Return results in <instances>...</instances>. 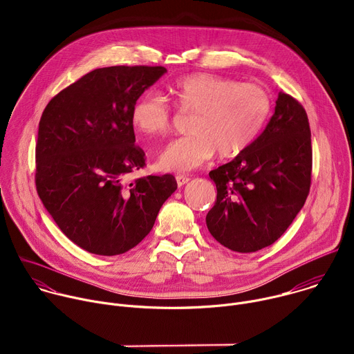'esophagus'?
Wrapping results in <instances>:
<instances>
[{"mask_svg": "<svg viewBox=\"0 0 354 354\" xmlns=\"http://www.w3.org/2000/svg\"><path fill=\"white\" fill-rule=\"evenodd\" d=\"M175 179H176L178 186H183L185 183H187V182H189V178H187L186 175H176V176H175Z\"/></svg>", "mask_w": 354, "mask_h": 354, "instance_id": "1", "label": "esophagus"}]
</instances>
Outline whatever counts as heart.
Returning a JSON list of instances; mask_svg holds the SVG:
<instances>
[{"instance_id":"b5f03b06","label":"heart","mask_w":354,"mask_h":354,"mask_svg":"<svg viewBox=\"0 0 354 354\" xmlns=\"http://www.w3.org/2000/svg\"><path fill=\"white\" fill-rule=\"evenodd\" d=\"M182 113L193 115L192 136L172 141L161 153L162 171L187 172L210 160L235 158L254 144L263 131L272 112L269 93L258 84L234 78L194 73L178 78L169 86ZM133 126L148 137L165 136L172 124L168 99L147 91L131 106Z\"/></svg>"}]
</instances>
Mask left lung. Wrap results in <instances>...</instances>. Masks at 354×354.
I'll list each match as a JSON object with an SVG mask.
<instances>
[{
  "label": "left lung",
  "mask_w": 354,
  "mask_h": 354,
  "mask_svg": "<svg viewBox=\"0 0 354 354\" xmlns=\"http://www.w3.org/2000/svg\"><path fill=\"white\" fill-rule=\"evenodd\" d=\"M311 172L307 112L295 97L280 92L258 140L209 174L217 187V201L206 217L210 234L241 254L272 245L304 206Z\"/></svg>",
  "instance_id": "1"
}]
</instances>
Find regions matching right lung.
Listing matches in <instances>:
<instances>
[{"mask_svg":"<svg viewBox=\"0 0 354 354\" xmlns=\"http://www.w3.org/2000/svg\"><path fill=\"white\" fill-rule=\"evenodd\" d=\"M165 73L161 66L96 68L41 113L37 194L64 235L91 254L120 255L140 243L178 187L171 174L124 180L145 165L134 144L131 106Z\"/></svg>","mask_w":354,"mask_h":354,"instance_id":"obj_1","label":"right lung"}]
</instances>
